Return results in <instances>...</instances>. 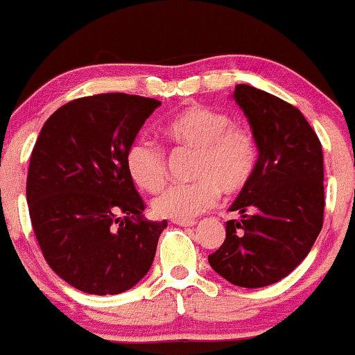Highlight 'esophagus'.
Instances as JSON below:
<instances>
[{"label":"esophagus","mask_w":355,"mask_h":355,"mask_svg":"<svg viewBox=\"0 0 355 355\" xmlns=\"http://www.w3.org/2000/svg\"><path fill=\"white\" fill-rule=\"evenodd\" d=\"M171 222H173L175 225H180V227H192V225H196L194 220H171Z\"/></svg>","instance_id":"34e87169"}]
</instances>
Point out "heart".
<instances>
[{
  "instance_id": "1",
  "label": "heart",
  "mask_w": 355,
  "mask_h": 355,
  "mask_svg": "<svg viewBox=\"0 0 355 355\" xmlns=\"http://www.w3.org/2000/svg\"><path fill=\"white\" fill-rule=\"evenodd\" d=\"M166 139L180 149L196 150L192 184H173L153 199L156 216L191 220L218 201L220 189L237 194L253 178L258 166V144L244 126L232 125L223 112L205 105H189L163 125ZM126 170L147 192L166 182V156L150 139L140 137L126 153Z\"/></svg>"
}]
</instances>
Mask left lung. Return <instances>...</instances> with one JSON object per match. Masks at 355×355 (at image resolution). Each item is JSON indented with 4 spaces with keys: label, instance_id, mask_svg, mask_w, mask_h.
I'll use <instances>...</instances> for the list:
<instances>
[{
    "label": "left lung",
    "instance_id": "8db88e82",
    "mask_svg": "<svg viewBox=\"0 0 355 355\" xmlns=\"http://www.w3.org/2000/svg\"><path fill=\"white\" fill-rule=\"evenodd\" d=\"M258 144V166L230 211L225 241L208 257L216 274L241 288L286 277L309 254L322 229L324 168L318 135L297 107L250 85H237Z\"/></svg>",
    "mask_w": 355,
    "mask_h": 355
}]
</instances>
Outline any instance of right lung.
I'll return each instance as SVG.
<instances>
[{
    "label": "right lung",
    "mask_w": 355,
    "mask_h": 355,
    "mask_svg": "<svg viewBox=\"0 0 355 355\" xmlns=\"http://www.w3.org/2000/svg\"><path fill=\"white\" fill-rule=\"evenodd\" d=\"M161 102L101 94L67 102L41 128L27 171L36 239L58 277L90 295H118L153 265L163 222L144 218L126 153Z\"/></svg>",
    "instance_id": "right-lung-1"
}]
</instances>
